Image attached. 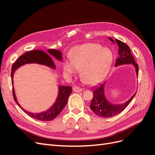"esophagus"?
<instances>
[{
    "label": "esophagus",
    "instance_id": "1",
    "mask_svg": "<svg viewBox=\"0 0 155 155\" xmlns=\"http://www.w3.org/2000/svg\"><path fill=\"white\" fill-rule=\"evenodd\" d=\"M73 91H74V92H80L83 91V89L81 87H79L78 86H75L73 87Z\"/></svg>",
    "mask_w": 155,
    "mask_h": 155
}]
</instances>
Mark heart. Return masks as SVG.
Listing matches in <instances>:
<instances>
[{"instance_id": "1", "label": "heart", "mask_w": 155, "mask_h": 155, "mask_svg": "<svg viewBox=\"0 0 155 155\" xmlns=\"http://www.w3.org/2000/svg\"><path fill=\"white\" fill-rule=\"evenodd\" d=\"M63 63V70L73 76L81 68V77L87 83L100 81L105 76L113 59L112 51L96 43H87L75 46Z\"/></svg>"}]
</instances>
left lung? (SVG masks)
<instances>
[{
	"instance_id": "left-lung-1",
	"label": "left lung",
	"mask_w": 155,
	"mask_h": 155,
	"mask_svg": "<svg viewBox=\"0 0 155 155\" xmlns=\"http://www.w3.org/2000/svg\"><path fill=\"white\" fill-rule=\"evenodd\" d=\"M109 39L114 42L112 38ZM116 43L119 46L118 58L116 61V66L123 64H133L135 67L137 74L138 76V64L135 63L133 55L130 53L129 46L124 42L118 39H115ZM136 93L129 100L122 105H113L108 101L104 95V84L99 86H96L93 89V97L90 107L91 110L98 116L101 118H110L122 112L132 101Z\"/></svg>"
}]
</instances>
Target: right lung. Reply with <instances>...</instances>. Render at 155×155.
Segmentation results:
<instances>
[{"mask_svg":"<svg viewBox=\"0 0 155 155\" xmlns=\"http://www.w3.org/2000/svg\"><path fill=\"white\" fill-rule=\"evenodd\" d=\"M48 51L50 55H53L56 59H58L60 61L62 60V53L60 51L55 49H50L48 50ZM31 63L44 64L52 68H55V65L52 59H51V56L45 52L44 51H42L41 50H35L27 51L25 54L21 55L12 65L11 72L12 84H13V77L14 72H15L18 67L22 66V65L26 63ZM59 95L57 100H56L55 104L53 106H51L50 109H49L48 110L44 112H41V113L39 114L31 113V112H29L23 109L17 101L15 91H14V88H13V99L17 103V104L28 115L31 117V118L39 121H51L55 119L56 117L61 113V112L63 110V108L67 104L68 97L71 94L72 91V88L71 87L59 86Z\"/></svg>","mask_w":155,"mask_h":155,"instance_id":"right-lung-1","label":"right lung"}]
</instances>
